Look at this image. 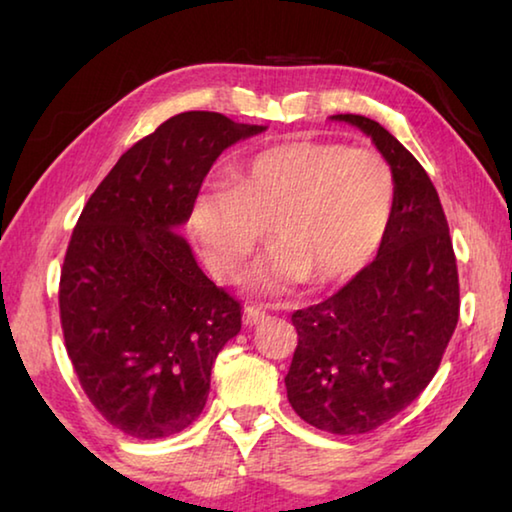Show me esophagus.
<instances>
[{
    "label": "esophagus",
    "mask_w": 512,
    "mask_h": 512,
    "mask_svg": "<svg viewBox=\"0 0 512 512\" xmlns=\"http://www.w3.org/2000/svg\"><path fill=\"white\" fill-rule=\"evenodd\" d=\"M266 318H268V314H266V311H264L262 307L248 305V307L244 309V325H248V327L259 325V323H264Z\"/></svg>",
    "instance_id": "34e87169"
}]
</instances>
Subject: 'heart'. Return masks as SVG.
Wrapping results in <instances>:
<instances>
[{
	"label": "heart",
	"mask_w": 512,
	"mask_h": 512,
	"mask_svg": "<svg viewBox=\"0 0 512 512\" xmlns=\"http://www.w3.org/2000/svg\"><path fill=\"white\" fill-rule=\"evenodd\" d=\"M395 205L388 162L334 142H282L255 153L228 185L201 189L187 225L210 271L241 273L268 239L275 248L259 271L282 291L311 277L327 284L366 266L384 239Z\"/></svg>",
	"instance_id": "1"
}]
</instances>
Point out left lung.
Here are the masks:
<instances>
[{
    "instance_id": "8db88e82",
    "label": "left lung",
    "mask_w": 512,
    "mask_h": 512,
    "mask_svg": "<svg viewBox=\"0 0 512 512\" xmlns=\"http://www.w3.org/2000/svg\"><path fill=\"white\" fill-rule=\"evenodd\" d=\"M372 137L391 164L393 216L377 257L327 300L298 309L287 397L336 436L368 433L418 397L452 339L461 289L447 216L427 171L368 117L334 115Z\"/></svg>"
}]
</instances>
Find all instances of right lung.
<instances>
[{"label":"right lung","instance_id":"right-lung-1","mask_svg":"<svg viewBox=\"0 0 512 512\" xmlns=\"http://www.w3.org/2000/svg\"><path fill=\"white\" fill-rule=\"evenodd\" d=\"M264 126L180 112L133 144L88 198L60 268L65 348L81 388L126 436L167 438L201 415L241 302L173 228L214 160Z\"/></svg>","mask_w":512,"mask_h":512}]
</instances>
